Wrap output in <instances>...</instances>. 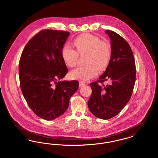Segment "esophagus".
Returning <instances> with one entry per match:
<instances>
[{
	"instance_id": "esophagus-1",
	"label": "esophagus",
	"mask_w": 158,
	"mask_h": 158,
	"mask_svg": "<svg viewBox=\"0 0 158 158\" xmlns=\"http://www.w3.org/2000/svg\"><path fill=\"white\" fill-rule=\"evenodd\" d=\"M85 85V83L83 82H79V87H82L83 86Z\"/></svg>"
}]
</instances>
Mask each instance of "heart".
Segmentation results:
<instances>
[{"mask_svg": "<svg viewBox=\"0 0 158 158\" xmlns=\"http://www.w3.org/2000/svg\"><path fill=\"white\" fill-rule=\"evenodd\" d=\"M73 44L77 52L69 45H64L61 50L63 60L68 66L73 68L77 63L78 53L80 55L86 54L87 66L71 71L70 75L72 79L88 81L97 75L98 68L102 70L107 66L111 57L110 47L107 43L90 34H84L76 38Z\"/></svg>", "mask_w": 158, "mask_h": 158, "instance_id": "heart-1", "label": "heart"}]
</instances>
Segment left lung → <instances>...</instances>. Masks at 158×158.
Here are the masks:
<instances>
[{
  "label": "left lung",
  "instance_id": "1",
  "mask_svg": "<svg viewBox=\"0 0 158 158\" xmlns=\"http://www.w3.org/2000/svg\"><path fill=\"white\" fill-rule=\"evenodd\" d=\"M111 40V57L98 82L110 81V85L90 83L92 90L88 108L95 117L108 120L117 115L131 98L135 81L134 56L127 42L116 32L106 30Z\"/></svg>",
  "mask_w": 158,
  "mask_h": 158
}]
</instances>
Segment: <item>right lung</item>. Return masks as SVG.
<instances>
[{
    "label": "right lung",
    "instance_id": "obj_1",
    "mask_svg": "<svg viewBox=\"0 0 158 158\" xmlns=\"http://www.w3.org/2000/svg\"><path fill=\"white\" fill-rule=\"evenodd\" d=\"M69 35L61 31H41L25 45L19 60L23 95L33 112L46 120L65 113L79 88L77 81H58L68 72L61 50Z\"/></svg>",
    "mask_w": 158,
    "mask_h": 158
}]
</instances>
